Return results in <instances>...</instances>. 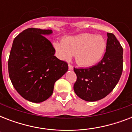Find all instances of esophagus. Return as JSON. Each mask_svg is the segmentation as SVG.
I'll return each mask as SVG.
<instances>
[{
  "label": "esophagus",
  "mask_w": 132,
  "mask_h": 132,
  "mask_svg": "<svg viewBox=\"0 0 132 132\" xmlns=\"http://www.w3.org/2000/svg\"><path fill=\"white\" fill-rule=\"evenodd\" d=\"M68 69L70 70H73V66L72 65H70V64H68Z\"/></svg>",
  "instance_id": "1"
}]
</instances>
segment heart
I'll return each instance as SVG.
<instances>
[{
	"instance_id": "b5f03b06",
	"label": "heart",
	"mask_w": 132,
	"mask_h": 132,
	"mask_svg": "<svg viewBox=\"0 0 132 132\" xmlns=\"http://www.w3.org/2000/svg\"><path fill=\"white\" fill-rule=\"evenodd\" d=\"M106 43L102 36L92 34H81L67 37L62 42H53V47L61 60L68 61L75 55L79 65L89 67L101 59Z\"/></svg>"
}]
</instances>
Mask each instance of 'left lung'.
<instances>
[{"label":"left lung","mask_w":132,"mask_h":132,"mask_svg":"<svg viewBox=\"0 0 132 132\" xmlns=\"http://www.w3.org/2000/svg\"><path fill=\"white\" fill-rule=\"evenodd\" d=\"M103 57L95 66L75 68V94L86 101H96L109 94L115 88L123 72V50L113 34L108 33Z\"/></svg>","instance_id":"obj_1"}]
</instances>
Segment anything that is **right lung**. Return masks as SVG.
<instances>
[{
	"mask_svg": "<svg viewBox=\"0 0 132 132\" xmlns=\"http://www.w3.org/2000/svg\"><path fill=\"white\" fill-rule=\"evenodd\" d=\"M51 29L29 28L13 40L9 61V78L26 100L41 103L51 96L54 84L68 70V64L55 55L46 36Z\"/></svg>",
	"mask_w": 132,
	"mask_h": 132,
	"instance_id": "1",
	"label": "right lung"
}]
</instances>
